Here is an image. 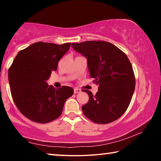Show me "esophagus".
I'll return each mask as SVG.
<instances>
[{
  "mask_svg": "<svg viewBox=\"0 0 161 161\" xmlns=\"http://www.w3.org/2000/svg\"><path fill=\"white\" fill-rule=\"evenodd\" d=\"M81 91L80 89H78V88H75L74 89V92L75 94H77V93H80Z\"/></svg>",
  "mask_w": 161,
  "mask_h": 161,
  "instance_id": "esophagus-1",
  "label": "esophagus"
}]
</instances>
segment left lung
<instances>
[{"label":"left lung","mask_w":161,"mask_h":161,"mask_svg":"<svg viewBox=\"0 0 161 161\" xmlns=\"http://www.w3.org/2000/svg\"><path fill=\"white\" fill-rule=\"evenodd\" d=\"M72 46L86 58L90 77L99 85L95 95L83 90L89 95V102L81 107L84 114L97 124L116 121L129 107L135 90L134 73L126 54L106 41H85Z\"/></svg>","instance_id":"left-lung-1"}]
</instances>
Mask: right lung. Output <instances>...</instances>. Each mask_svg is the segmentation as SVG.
<instances>
[{
    "mask_svg": "<svg viewBox=\"0 0 161 161\" xmlns=\"http://www.w3.org/2000/svg\"><path fill=\"white\" fill-rule=\"evenodd\" d=\"M70 46V42L60 45L33 43L19 52L9 68L13 99L18 110L31 121L46 124L58 119L64 102L74 94L72 87L63 86L55 89L47 83Z\"/></svg>",
    "mask_w": 161,
    "mask_h": 161,
    "instance_id": "right-lung-1",
    "label": "right lung"
}]
</instances>
